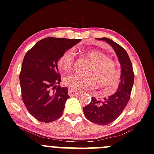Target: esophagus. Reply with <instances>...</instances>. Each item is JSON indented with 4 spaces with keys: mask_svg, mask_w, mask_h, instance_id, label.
<instances>
[{
    "mask_svg": "<svg viewBox=\"0 0 154 154\" xmlns=\"http://www.w3.org/2000/svg\"><path fill=\"white\" fill-rule=\"evenodd\" d=\"M68 94H69V95L70 97H75V96H77V95L79 94V91L73 90V89H68Z\"/></svg>",
    "mask_w": 154,
    "mask_h": 154,
    "instance_id": "obj_1",
    "label": "esophagus"
}]
</instances>
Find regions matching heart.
Listing matches in <instances>:
<instances>
[{
  "instance_id": "b5f03b06",
  "label": "heart",
  "mask_w": 154,
  "mask_h": 154,
  "mask_svg": "<svg viewBox=\"0 0 154 154\" xmlns=\"http://www.w3.org/2000/svg\"><path fill=\"white\" fill-rule=\"evenodd\" d=\"M84 56L90 63L85 70L86 75L77 74L66 76L63 83L73 90H85L96 85L104 88L102 93L105 96H110L116 92L119 87L118 69L114 60L106 54L97 50H89L84 52ZM75 63V52L73 50H66L61 54L57 65L61 70H70Z\"/></svg>"
}]
</instances>
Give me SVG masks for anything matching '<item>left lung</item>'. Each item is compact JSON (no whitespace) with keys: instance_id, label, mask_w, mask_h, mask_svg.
Here are the masks:
<instances>
[{"instance_id":"left-lung-1","label":"left lung","mask_w":154,"mask_h":154,"mask_svg":"<svg viewBox=\"0 0 154 154\" xmlns=\"http://www.w3.org/2000/svg\"><path fill=\"white\" fill-rule=\"evenodd\" d=\"M108 42L115 51L121 67V81L117 91L102 101L91 97L90 103L83 107L87 119L99 125H107L116 120L127 105L134 81L132 64L125 50L111 39L97 38Z\"/></svg>"}]
</instances>
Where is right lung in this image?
Here are the masks:
<instances>
[{
  "instance_id": "obj_1",
  "label": "right lung",
  "mask_w": 154,
  "mask_h": 154,
  "mask_svg": "<svg viewBox=\"0 0 154 154\" xmlns=\"http://www.w3.org/2000/svg\"><path fill=\"white\" fill-rule=\"evenodd\" d=\"M80 39L46 38L25 54L20 73L22 99L29 113L39 122L48 123L63 114L69 98L67 87L59 85L57 61Z\"/></svg>"
}]
</instances>
